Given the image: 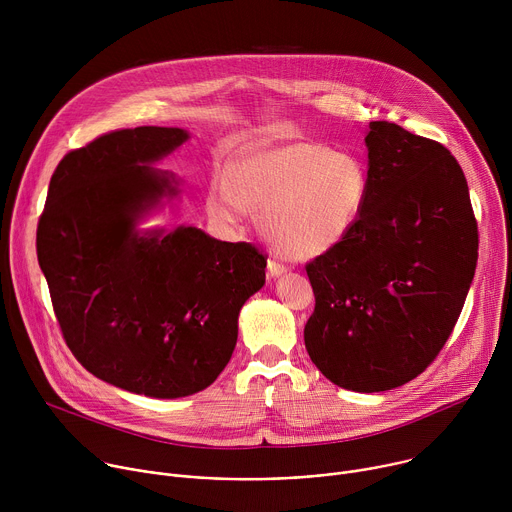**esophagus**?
<instances>
[{
	"instance_id": "34e87169",
	"label": "esophagus",
	"mask_w": 512,
	"mask_h": 512,
	"mask_svg": "<svg viewBox=\"0 0 512 512\" xmlns=\"http://www.w3.org/2000/svg\"><path fill=\"white\" fill-rule=\"evenodd\" d=\"M283 273H287V265H283V263H279V261H275V259H269V261H267V275H269V277H279V275H283Z\"/></svg>"
}]
</instances>
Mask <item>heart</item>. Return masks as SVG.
<instances>
[{"label":"heart","mask_w":512,"mask_h":512,"mask_svg":"<svg viewBox=\"0 0 512 512\" xmlns=\"http://www.w3.org/2000/svg\"><path fill=\"white\" fill-rule=\"evenodd\" d=\"M371 194V176L356 156L316 141L253 145L208 188V212L239 227L261 210L265 239L285 257L314 259L356 229Z\"/></svg>","instance_id":"heart-1"}]
</instances>
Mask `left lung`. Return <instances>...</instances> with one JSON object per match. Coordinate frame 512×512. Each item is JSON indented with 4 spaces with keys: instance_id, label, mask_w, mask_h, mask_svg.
<instances>
[{
    "instance_id": "1",
    "label": "left lung",
    "mask_w": 512,
    "mask_h": 512,
    "mask_svg": "<svg viewBox=\"0 0 512 512\" xmlns=\"http://www.w3.org/2000/svg\"><path fill=\"white\" fill-rule=\"evenodd\" d=\"M371 194L356 229L306 265V350L334 385L379 393L421 375L464 308L478 261L468 182L442 143L371 121Z\"/></svg>"
}]
</instances>
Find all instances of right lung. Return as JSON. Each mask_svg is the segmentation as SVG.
<instances>
[{"mask_svg":"<svg viewBox=\"0 0 512 512\" xmlns=\"http://www.w3.org/2000/svg\"><path fill=\"white\" fill-rule=\"evenodd\" d=\"M190 133L111 131L56 166L38 223V261L62 336L97 379L178 399L216 381L233 356L243 304L265 285L251 243L196 227L139 229L180 194L154 168Z\"/></svg>","mask_w":512,"mask_h":512,"instance_id":"obj_1","label":"right lung"}]
</instances>
